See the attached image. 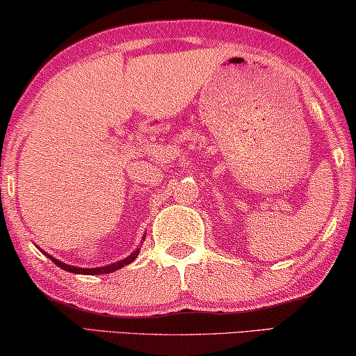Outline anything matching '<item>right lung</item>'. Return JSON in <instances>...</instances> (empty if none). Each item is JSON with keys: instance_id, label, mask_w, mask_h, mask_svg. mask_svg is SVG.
Instances as JSON below:
<instances>
[{"instance_id": "obj_1", "label": "right lung", "mask_w": 356, "mask_h": 356, "mask_svg": "<svg viewBox=\"0 0 356 356\" xmlns=\"http://www.w3.org/2000/svg\"><path fill=\"white\" fill-rule=\"evenodd\" d=\"M139 251L140 249L137 248L134 252L131 254V256H127L126 259H123V261H120V262H115V264H110V265H105V267H97V268H79V267H72V265H67V264H63V262H60V261H57V259H54V257H51V256H46L51 259L52 262H54L57 267H60V268H63V270H67V272H70V273H81V275H104V273H111V272H115V270H120L121 267H124V265H127V264H131V262H134L136 261V257L139 256Z\"/></svg>"}]
</instances>
